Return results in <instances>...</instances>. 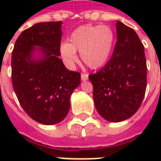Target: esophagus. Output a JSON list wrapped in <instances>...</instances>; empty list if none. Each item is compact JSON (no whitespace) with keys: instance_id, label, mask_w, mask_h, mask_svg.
Returning a JSON list of instances; mask_svg holds the SVG:
<instances>
[{"instance_id":"obj_1","label":"esophagus","mask_w":161,"mask_h":161,"mask_svg":"<svg viewBox=\"0 0 161 161\" xmlns=\"http://www.w3.org/2000/svg\"><path fill=\"white\" fill-rule=\"evenodd\" d=\"M88 78V74L87 73H82L81 74V79L83 81H87Z\"/></svg>"}]
</instances>
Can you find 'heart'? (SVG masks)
Returning <instances> with one entry per match:
<instances>
[{
  "instance_id": "1",
  "label": "heart",
  "mask_w": 161,
  "mask_h": 161,
  "mask_svg": "<svg viewBox=\"0 0 161 161\" xmlns=\"http://www.w3.org/2000/svg\"><path fill=\"white\" fill-rule=\"evenodd\" d=\"M114 42V31L110 26L83 25L72 32L69 43L61 44L60 52L63 59L71 66L78 62L76 52H79L83 63L95 69L109 59Z\"/></svg>"
}]
</instances>
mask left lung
I'll use <instances>...</instances> for the list:
<instances>
[{"label":"left lung","instance_id":"left-lung-1","mask_svg":"<svg viewBox=\"0 0 161 161\" xmlns=\"http://www.w3.org/2000/svg\"><path fill=\"white\" fill-rule=\"evenodd\" d=\"M117 42L112 58L102 69L90 74L93 100L108 121L120 122L135 114L143 102L147 84L145 47L135 30L116 23Z\"/></svg>","mask_w":161,"mask_h":161}]
</instances>
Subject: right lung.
Returning a JSON list of instances; mask_svg holds the SVG:
<instances>
[{"mask_svg":"<svg viewBox=\"0 0 161 161\" xmlns=\"http://www.w3.org/2000/svg\"><path fill=\"white\" fill-rule=\"evenodd\" d=\"M62 21L40 22L16 39L11 56V81L24 111L42 125H55L67 116L70 96L80 83V73L68 70L61 55ZM40 47V60L32 58Z\"/></svg>","mask_w":161,"mask_h":161,"instance_id":"1","label":"right lung"}]
</instances>
